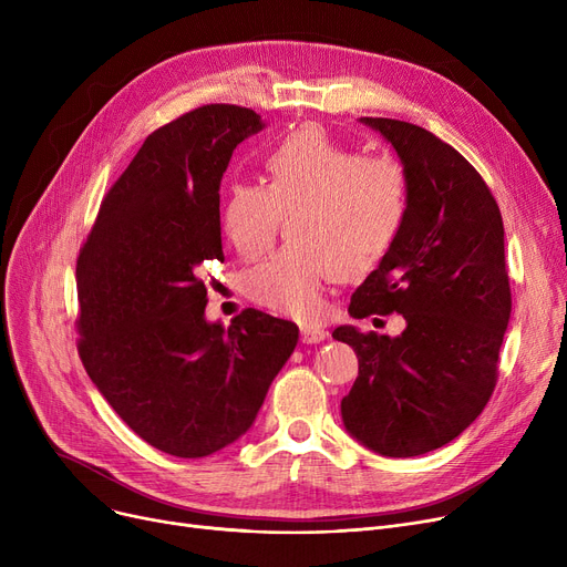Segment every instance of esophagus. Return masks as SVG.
I'll list each match as a JSON object with an SVG mask.
<instances>
[{
	"instance_id": "1",
	"label": "esophagus",
	"mask_w": 567,
	"mask_h": 567,
	"mask_svg": "<svg viewBox=\"0 0 567 567\" xmlns=\"http://www.w3.org/2000/svg\"><path fill=\"white\" fill-rule=\"evenodd\" d=\"M326 338H329V331H326L323 326H317V323H303L301 326V342L303 344H317Z\"/></svg>"
}]
</instances>
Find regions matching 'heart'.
<instances>
[{"label":"heart","instance_id":"1","mask_svg":"<svg viewBox=\"0 0 567 567\" xmlns=\"http://www.w3.org/2000/svg\"><path fill=\"white\" fill-rule=\"evenodd\" d=\"M266 184L234 182L220 227L246 259L274 241L289 216L291 244L244 276V291L278 315L312 321L323 289L338 278L363 276L385 257L409 208L404 169L385 156L355 154L321 126L306 124L264 154Z\"/></svg>","mask_w":567,"mask_h":567}]
</instances>
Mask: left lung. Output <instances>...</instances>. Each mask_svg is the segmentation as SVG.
Returning a JSON list of instances; mask_svg holds the SVG:
<instances>
[{"label":"left lung","mask_w":567,"mask_h":567,"mask_svg":"<svg viewBox=\"0 0 567 567\" xmlns=\"http://www.w3.org/2000/svg\"><path fill=\"white\" fill-rule=\"evenodd\" d=\"M389 142L409 186L393 248L353 291L349 315L404 317L391 338L338 326L359 355L342 423L383 457H413L460 436L485 409L511 321L503 220L483 176L451 144L398 118L361 116Z\"/></svg>","instance_id":"left-lung-1"}]
</instances>
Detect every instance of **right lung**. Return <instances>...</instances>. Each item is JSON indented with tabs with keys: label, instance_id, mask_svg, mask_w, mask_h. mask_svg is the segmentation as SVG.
<instances>
[{
	"label": "right lung",
	"instance_id": "right-lung-1",
	"mask_svg": "<svg viewBox=\"0 0 567 567\" xmlns=\"http://www.w3.org/2000/svg\"><path fill=\"white\" fill-rule=\"evenodd\" d=\"M238 105H204L154 131L116 178L80 250L82 365L137 436L174 457L241 439L299 342V326L248 308L208 321L206 261H223L220 182L264 131Z\"/></svg>",
	"mask_w": 567,
	"mask_h": 567
}]
</instances>
